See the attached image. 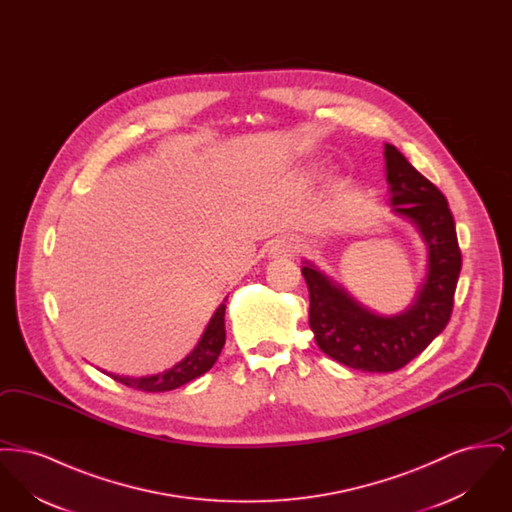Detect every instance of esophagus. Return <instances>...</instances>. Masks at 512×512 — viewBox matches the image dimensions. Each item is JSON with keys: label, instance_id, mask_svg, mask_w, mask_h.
<instances>
[{"label": "esophagus", "instance_id": "34e87169", "mask_svg": "<svg viewBox=\"0 0 512 512\" xmlns=\"http://www.w3.org/2000/svg\"><path fill=\"white\" fill-rule=\"evenodd\" d=\"M297 251V245L292 244V242H280V244L274 247V255H284V257H288V255H293Z\"/></svg>", "mask_w": 512, "mask_h": 512}]
</instances>
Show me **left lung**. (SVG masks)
<instances>
[{"mask_svg": "<svg viewBox=\"0 0 512 512\" xmlns=\"http://www.w3.org/2000/svg\"><path fill=\"white\" fill-rule=\"evenodd\" d=\"M386 171L393 211L413 220L428 245V276L414 303L395 317L359 305L313 265L301 268L309 288V326L317 345L338 363L365 372H393L443 332L463 265L455 220L445 195L386 144Z\"/></svg>", "mask_w": 512, "mask_h": 512, "instance_id": "8db88e82", "label": "left lung"}]
</instances>
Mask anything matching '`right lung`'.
Listing matches in <instances>:
<instances>
[{
	"instance_id": "right-lung-1",
	"label": "right lung",
	"mask_w": 512,
	"mask_h": 512,
	"mask_svg": "<svg viewBox=\"0 0 512 512\" xmlns=\"http://www.w3.org/2000/svg\"><path fill=\"white\" fill-rule=\"evenodd\" d=\"M224 309H226V305L220 303L217 313L213 315L211 322L207 324V328H205L199 343L195 345L194 351L186 359H182L178 365L172 366V368L165 370V372L153 374V376H142V378L113 376V380L121 382V384L128 386V388H134V390L155 393V391L176 390V388L188 384L190 380H195L197 376L205 374L211 366L215 365V361L219 359L220 351H222L224 341H226Z\"/></svg>"
}]
</instances>
